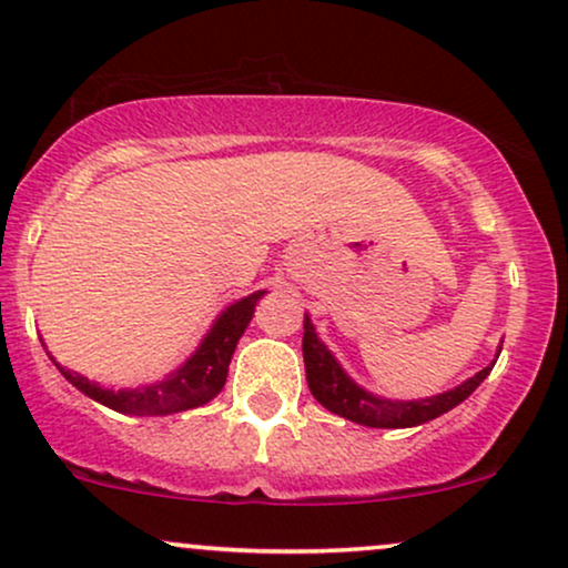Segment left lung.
Listing matches in <instances>:
<instances>
[{
  "instance_id": "obj_1",
  "label": "left lung",
  "mask_w": 568,
  "mask_h": 568,
  "mask_svg": "<svg viewBox=\"0 0 568 568\" xmlns=\"http://www.w3.org/2000/svg\"><path fill=\"white\" fill-rule=\"evenodd\" d=\"M503 349V342L495 353L498 361ZM303 358H305V376L307 387H311L313 397L324 405L326 410L337 413V416L347 418V422L371 426V429H408V426H422L432 418L443 416V413L453 410L460 405L487 379L493 371L495 361L460 382L458 387L439 392V395L422 397V400H389V397L374 395L366 387H361L353 376L342 368V363L334 358L332 349L326 342L318 337L316 326H313L311 316L305 313V337H303Z\"/></svg>"
}]
</instances>
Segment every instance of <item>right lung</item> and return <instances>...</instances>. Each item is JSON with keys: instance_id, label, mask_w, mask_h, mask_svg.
Instances as JSON below:
<instances>
[{"instance_id": "obj_1", "label": "right lung", "mask_w": 568, "mask_h": 568, "mask_svg": "<svg viewBox=\"0 0 568 568\" xmlns=\"http://www.w3.org/2000/svg\"><path fill=\"white\" fill-rule=\"evenodd\" d=\"M263 295H268V290H257L247 297L229 303L210 324L194 353L179 368H173L163 379L142 384V387H104L100 382L87 379L79 371L62 366L49 349L47 355L75 389L110 410L129 413V416H171V413L192 410L213 400L223 389L236 342L250 326L252 316H255V305L261 303ZM41 345H44V339H41Z\"/></svg>"}]
</instances>
